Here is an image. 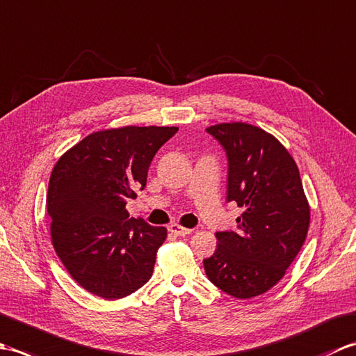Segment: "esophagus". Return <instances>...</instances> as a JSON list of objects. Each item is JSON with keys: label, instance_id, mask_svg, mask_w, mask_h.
<instances>
[{"label": "esophagus", "instance_id": "1", "mask_svg": "<svg viewBox=\"0 0 356 356\" xmlns=\"http://www.w3.org/2000/svg\"><path fill=\"white\" fill-rule=\"evenodd\" d=\"M168 231H170L171 234H174V236H177V237H182V236H186V234H191V232H193V229L184 228V226H180V225H177V223L170 225Z\"/></svg>", "mask_w": 356, "mask_h": 356}]
</instances>
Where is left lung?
Instances as JSON below:
<instances>
[{"label": "left lung", "instance_id": "1", "mask_svg": "<svg viewBox=\"0 0 356 356\" xmlns=\"http://www.w3.org/2000/svg\"><path fill=\"white\" fill-rule=\"evenodd\" d=\"M207 131L226 151L228 191L245 213L238 231L216 232L218 246L203 266L211 283L236 298L268 292L303 246L311 209L298 166L274 136L245 122Z\"/></svg>", "mask_w": 356, "mask_h": 356}]
</instances>
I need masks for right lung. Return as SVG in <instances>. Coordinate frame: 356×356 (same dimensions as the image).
Masks as SVG:
<instances>
[{
    "label": "right lung",
    "instance_id": "1",
    "mask_svg": "<svg viewBox=\"0 0 356 356\" xmlns=\"http://www.w3.org/2000/svg\"><path fill=\"white\" fill-rule=\"evenodd\" d=\"M177 127H122L88 134L51 171L47 213L56 255L74 282L124 298L153 275L166 228L130 218L128 199L147 185L154 154Z\"/></svg>",
    "mask_w": 356,
    "mask_h": 356
}]
</instances>
